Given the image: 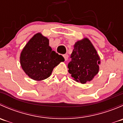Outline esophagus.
<instances>
[{"label": "esophagus", "mask_w": 123, "mask_h": 123, "mask_svg": "<svg viewBox=\"0 0 123 123\" xmlns=\"http://www.w3.org/2000/svg\"><path fill=\"white\" fill-rule=\"evenodd\" d=\"M63 56H64V59H65V61H67L68 58V56L67 54H64Z\"/></svg>", "instance_id": "esophagus-1"}]
</instances>
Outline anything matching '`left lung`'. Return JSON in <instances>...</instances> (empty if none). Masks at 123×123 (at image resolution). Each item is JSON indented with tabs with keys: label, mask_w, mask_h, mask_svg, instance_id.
<instances>
[{
	"label": "left lung",
	"mask_w": 123,
	"mask_h": 123,
	"mask_svg": "<svg viewBox=\"0 0 123 123\" xmlns=\"http://www.w3.org/2000/svg\"><path fill=\"white\" fill-rule=\"evenodd\" d=\"M68 64V72L75 81L82 84L90 81L98 73L100 58L87 38L77 41Z\"/></svg>",
	"instance_id": "left-lung-1"
}]
</instances>
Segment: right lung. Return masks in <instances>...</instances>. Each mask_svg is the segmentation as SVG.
Instances as JSON below:
<instances>
[{"instance_id": "add662e5", "label": "right lung", "mask_w": 123, "mask_h": 123, "mask_svg": "<svg viewBox=\"0 0 123 123\" xmlns=\"http://www.w3.org/2000/svg\"><path fill=\"white\" fill-rule=\"evenodd\" d=\"M49 39L40 33L36 34L22 50L20 64L24 71L33 80H44L49 77L53 69L64 57L52 50Z\"/></svg>"}]
</instances>
